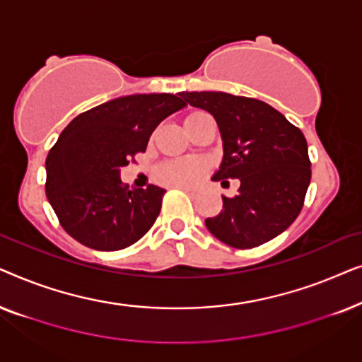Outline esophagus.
I'll return each instance as SVG.
<instances>
[{
    "label": "esophagus",
    "instance_id": "34e87169",
    "mask_svg": "<svg viewBox=\"0 0 362 362\" xmlns=\"http://www.w3.org/2000/svg\"><path fill=\"white\" fill-rule=\"evenodd\" d=\"M177 189L185 191V192H187V194H191V196H196V192H197V189H194V187H189V186H177Z\"/></svg>",
    "mask_w": 362,
    "mask_h": 362
}]
</instances>
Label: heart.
Instances as JSON below:
<instances>
[{"instance_id": "obj_1", "label": "heart", "mask_w": 362, "mask_h": 362, "mask_svg": "<svg viewBox=\"0 0 362 362\" xmlns=\"http://www.w3.org/2000/svg\"><path fill=\"white\" fill-rule=\"evenodd\" d=\"M196 115L197 113H192L186 118V122ZM206 168V161L201 158H181V160L165 161L155 170V180L168 186H189L199 180Z\"/></svg>"}]
</instances>
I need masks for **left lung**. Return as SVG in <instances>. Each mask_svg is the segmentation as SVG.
Instances as JSON below:
<instances>
[{
    "instance_id": "left-lung-1",
    "label": "left lung",
    "mask_w": 362,
    "mask_h": 362,
    "mask_svg": "<svg viewBox=\"0 0 362 362\" xmlns=\"http://www.w3.org/2000/svg\"><path fill=\"white\" fill-rule=\"evenodd\" d=\"M219 125L224 158L212 180H239V194L222 196V211L206 219L214 237L254 249L293 224L311 180L308 145L300 128L269 103L226 92H181Z\"/></svg>"
}]
</instances>
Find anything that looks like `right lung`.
Wrapping results in <instances>:
<instances>
[{
	"instance_id": "1",
	"label": "right lung",
	"mask_w": 362,
	"mask_h": 362,
	"mask_svg": "<svg viewBox=\"0 0 362 362\" xmlns=\"http://www.w3.org/2000/svg\"><path fill=\"white\" fill-rule=\"evenodd\" d=\"M185 105L173 93H136L93 107L64 128L46 160V196L69 235L110 252L151 229L166 191L130 187L120 170L145 153L160 122Z\"/></svg>"
}]
</instances>
